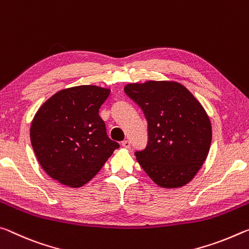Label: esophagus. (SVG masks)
I'll list each match as a JSON object with an SVG mask.
<instances>
[{
	"label": "esophagus",
	"instance_id": "esophagus-1",
	"mask_svg": "<svg viewBox=\"0 0 249 249\" xmlns=\"http://www.w3.org/2000/svg\"><path fill=\"white\" fill-rule=\"evenodd\" d=\"M121 145L124 146V149H129V148H130V145H131V144H130V141H128V140H124V141H122V142H121Z\"/></svg>",
	"mask_w": 249,
	"mask_h": 249
}]
</instances>
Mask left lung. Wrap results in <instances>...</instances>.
<instances>
[{
    "mask_svg": "<svg viewBox=\"0 0 249 249\" xmlns=\"http://www.w3.org/2000/svg\"><path fill=\"white\" fill-rule=\"evenodd\" d=\"M124 92L148 121V145L137 161L157 185L184 186L202 168L210 151L212 125L201 103L177 81L128 84Z\"/></svg>",
    "mask_w": 249,
    "mask_h": 249,
    "instance_id": "8db88e82",
    "label": "left lung"
}]
</instances>
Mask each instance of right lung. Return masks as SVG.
Returning a JSON list of instances; mask_svg holds the SVG:
<instances>
[{
	"label": "right lung",
	"mask_w": 249,
	"mask_h": 249,
	"mask_svg": "<svg viewBox=\"0 0 249 249\" xmlns=\"http://www.w3.org/2000/svg\"><path fill=\"white\" fill-rule=\"evenodd\" d=\"M110 89L83 85L63 89L40 106L31 124V142L40 166L69 187L86 184L119 143L109 139L99 116Z\"/></svg>",
	"instance_id": "obj_1"
}]
</instances>
